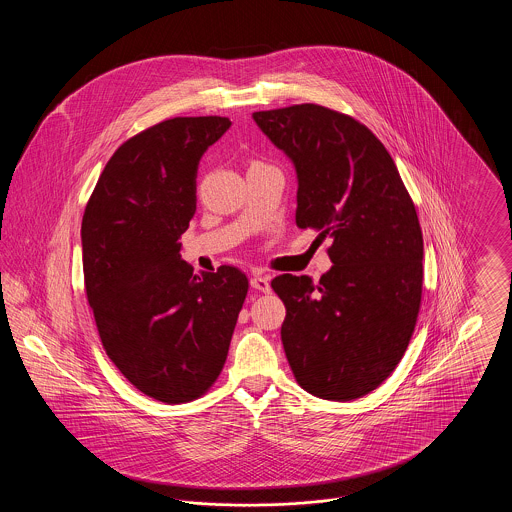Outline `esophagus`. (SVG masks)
<instances>
[{
  "label": "esophagus",
  "instance_id": "obj_1",
  "mask_svg": "<svg viewBox=\"0 0 512 512\" xmlns=\"http://www.w3.org/2000/svg\"><path fill=\"white\" fill-rule=\"evenodd\" d=\"M249 284H251V288H255V290H259V292H270V278L263 276V274H253L251 280H249Z\"/></svg>",
  "mask_w": 512,
  "mask_h": 512
}]
</instances>
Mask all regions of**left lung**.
Returning a JSON list of instances; mask_svg holds the SVG:
<instances>
[{
  "label": "left lung",
  "mask_w": 512,
  "mask_h": 512,
  "mask_svg": "<svg viewBox=\"0 0 512 512\" xmlns=\"http://www.w3.org/2000/svg\"><path fill=\"white\" fill-rule=\"evenodd\" d=\"M297 174L299 228L330 236L334 263L317 284L280 274L282 343L297 384L351 401L399 365L420 309L422 230L384 144L361 124L315 103L253 113Z\"/></svg>",
  "instance_id": "left-lung-1"
}]
</instances>
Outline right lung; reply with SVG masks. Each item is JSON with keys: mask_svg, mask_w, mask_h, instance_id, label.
<instances>
[{"mask_svg": "<svg viewBox=\"0 0 512 512\" xmlns=\"http://www.w3.org/2000/svg\"><path fill=\"white\" fill-rule=\"evenodd\" d=\"M230 126L226 117H176L130 138L105 165L82 219L84 284L105 353L163 403L213 386L247 295L242 270L197 276L180 255L199 161Z\"/></svg>", "mask_w": 512, "mask_h": 512, "instance_id": "add662e5", "label": "right lung"}]
</instances>
